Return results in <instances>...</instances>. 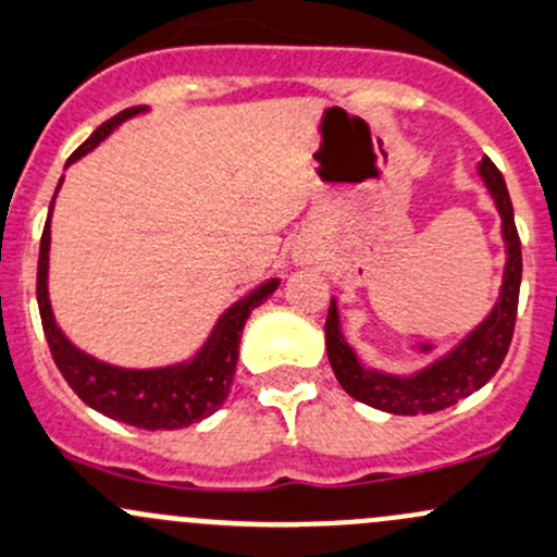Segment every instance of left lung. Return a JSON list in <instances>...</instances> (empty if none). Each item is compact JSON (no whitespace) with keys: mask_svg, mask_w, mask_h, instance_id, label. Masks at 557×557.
<instances>
[{"mask_svg":"<svg viewBox=\"0 0 557 557\" xmlns=\"http://www.w3.org/2000/svg\"><path fill=\"white\" fill-rule=\"evenodd\" d=\"M485 189L494 197L496 210L502 215V237H505L507 261L505 277H502L499 298L488 318L480 323L470 336L461 338L450 352L437 357L435 362L424 366L411 376H392V373L373 371L360 362L355 349L349 347L342 333L338 307L331 298L325 320V347L333 373L347 395L379 411L397 413V417H417V413H435L454 406L461 397H470L480 386L488 384L491 376L499 371L510 349L515 318H518V294L520 277H523V256H520V237L515 230V215L510 191L499 168L483 157L478 165Z\"/></svg>","mask_w":557,"mask_h":557,"instance_id":"8db88e82","label":"left lung"}]
</instances>
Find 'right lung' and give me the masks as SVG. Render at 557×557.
<instances>
[{
    "label": "right lung",
    "mask_w": 557,
    "mask_h": 557,
    "mask_svg": "<svg viewBox=\"0 0 557 557\" xmlns=\"http://www.w3.org/2000/svg\"><path fill=\"white\" fill-rule=\"evenodd\" d=\"M146 111V107H133L120 111L103 122L85 144L69 157L66 165L77 162L87 151L96 149L103 138L122 125L131 116ZM63 178L58 181L61 189ZM55 189V195H58ZM52 195V202H55ZM50 213H47L42 243H39V267H37V301H39V318H42L47 347H50L52 360H55L58 371L63 373L69 386L79 395L82 403L96 408L103 417L122 421V424L138 426V430H181L195 421L208 419L210 413L219 411L224 406L226 395H230L234 371H237L239 357V336H243L245 320L250 318L256 307H261L269 296L277 290L280 280H267L248 296L232 304L224 314L219 318L213 331H210L208 342L191 360L175 362L165 368H120L109 366V362L96 360L92 355L82 352L74 347L63 331L55 323L52 314L50 296H47V261H50Z\"/></svg>",
    "instance_id": "add662e5"
}]
</instances>
